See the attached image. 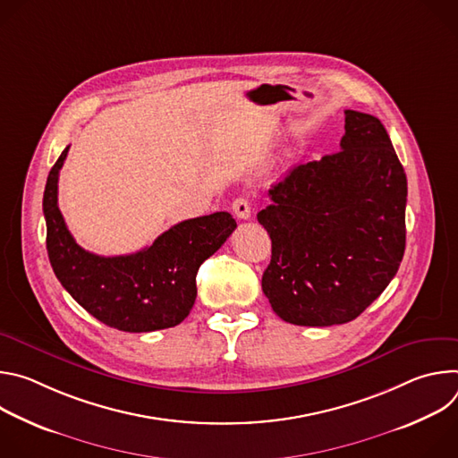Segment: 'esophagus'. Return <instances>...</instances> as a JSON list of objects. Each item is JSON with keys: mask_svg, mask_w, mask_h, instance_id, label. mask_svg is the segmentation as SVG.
<instances>
[{"mask_svg": "<svg viewBox=\"0 0 458 458\" xmlns=\"http://www.w3.org/2000/svg\"><path fill=\"white\" fill-rule=\"evenodd\" d=\"M232 210L235 214V217L239 219H250L251 217V203L248 198H237L232 203Z\"/></svg>", "mask_w": 458, "mask_h": 458, "instance_id": "1", "label": "esophagus"}]
</instances>
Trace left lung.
<instances>
[{"label": "left lung", "instance_id": "obj_1", "mask_svg": "<svg viewBox=\"0 0 458 458\" xmlns=\"http://www.w3.org/2000/svg\"><path fill=\"white\" fill-rule=\"evenodd\" d=\"M341 150L295 166L257 214L272 239L263 292L297 326L359 317L395 277L406 248L404 168L384 124L344 110Z\"/></svg>", "mask_w": 458, "mask_h": 458}]
</instances>
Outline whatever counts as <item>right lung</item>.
Here are the masks:
<instances>
[{"instance_id":"1","label":"right lung","mask_w":458,"mask_h":458,"mask_svg":"<svg viewBox=\"0 0 458 458\" xmlns=\"http://www.w3.org/2000/svg\"><path fill=\"white\" fill-rule=\"evenodd\" d=\"M69 148L52 166L43 193L47 251L57 281L110 328L141 334L177 326L198 297L199 267L225 244L237 226L235 219L216 212L172 226L136 253H90L74 241L57 207V179Z\"/></svg>"}]
</instances>
